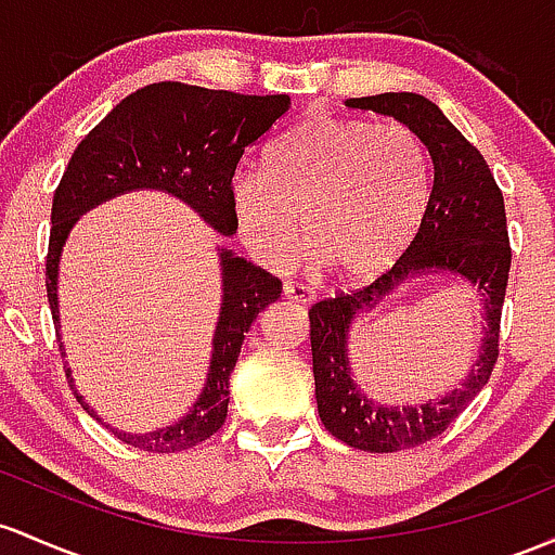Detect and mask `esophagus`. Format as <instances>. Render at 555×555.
I'll return each mask as SVG.
<instances>
[{
    "instance_id": "esophagus-1",
    "label": "esophagus",
    "mask_w": 555,
    "mask_h": 555,
    "mask_svg": "<svg viewBox=\"0 0 555 555\" xmlns=\"http://www.w3.org/2000/svg\"><path fill=\"white\" fill-rule=\"evenodd\" d=\"M282 295L287 297L292 302H313V289L306 287V284H297V282H284Z\"/></svg>"
}]
</instances>
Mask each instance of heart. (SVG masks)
I'll return each mask as SVG.
<instances>
[{"label": "heart", "mask_w": 555, "mask_h": 555, "mask_svg": "<svg viewBox=\"0 0 555 555\" xmlns=\"http://www.w3.org/2000/svg\"><path fill=\"white\" fill-rule=\"evenodd\" d=\"M426 197L429 157L416 131L328 113L295 126L268 168H245L231 181L236 229L255 258L287 266L306 231L310 260L352 282L376 276L411 247Z\"/></svg>", "instance_id": "b5f03b06"}]
</instances>
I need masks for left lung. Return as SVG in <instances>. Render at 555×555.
Masks as SVG:
<instances>
[{"label": "left lung", "instance_id": "obj_1", "mask_svg": "<svg viewBox=\"0 0 555 555\" xmlns=\"http://www.w3.org/2000/svg\"><path fill=\"white\" fill-rule=\"evenodd\" d=\"M347 105L392 115L416 131L429 157V199L422 227L398 263L366 287L326 297L310 308L315 403L321 422L345 446L369 453H398L442 435L477 398L495 369L511 271L508 227L503 192L482 152L450 124L435 102L411 91H387L352 96ZM429 267L459 272L486 295L488 326L480 361L465 387L442 401L418 409L376 406L351 382L344 350L346 332L356 312L375 307L403 278Z\"/></svg>", "mask_w": 555, "mask_h": 555}]
</instances>
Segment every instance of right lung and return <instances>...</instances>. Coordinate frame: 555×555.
Wrapping results in <instances>:
<instances>
[{"mask_svg":"<svg viewBox=\"0 0 555 555\" xmlns=\"http://www.w3.org/2000/svg\"><path fill=\"white\" fill-rule=\"evenodd\" d=\"M287 109L289 94H236L181 81L150 83L115 105L81 139L54 189L47 249V297L54 324L60 321V249L81 212L131 189H163L192 205L212 229L227 236L234 234L231 181L236 166ZM221 266L223 302L212 337L208 385L179 424L139 437L113 429L126 446L150 453H179L208 440L227 422L229 376L240 358L242 339L260 310L282 295V282L231 253H221ZM65 376L76 392L70 371ZM76 400L96 418L78 392Z\"/></svg>","mask_w":555,"mask_h":555,"instance_id":"1","label":"right lung"}]
</instances>
